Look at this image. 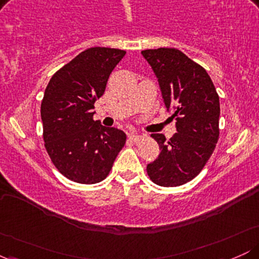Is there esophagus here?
<instances>
[{
    "instance_id": "34e87169",
    "label": "esophagus",
    "mask_w": 259,
    "mask_h": 259,
    "mask_svg": "<svg viewBox=\"0 0 259 259\" xmlns=\"http://www.w3.org/2000/svg\"><path fill=\"white\" fill-rule=\"evenodd\" d=\"M129 139L132 140L133 142H140V140L142 139V136L139 135L138 133H129Z\"/></svg>"
}]
</instances>
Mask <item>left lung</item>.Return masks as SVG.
Listing matches in <instances>:
<instances>
[{"label": "left lung", "instance_id": "left-lung-1", "mask_svg": "<svg viewBox=\"0 0 259 259\" xmlns=\"http://www.w3.org/2000/svg\"><path fill=\"white\" fill-rule=\"evenodd\" d=\"M141 53L177 120V133L169 140L163 134L151 135L160 153L147 164V174L159 186L184 185L200 174L218 142L219 96L206 69L179 50L160 47Z\"/></svg>", "mask_w": 259, "mask_h": 259}]
</instances>
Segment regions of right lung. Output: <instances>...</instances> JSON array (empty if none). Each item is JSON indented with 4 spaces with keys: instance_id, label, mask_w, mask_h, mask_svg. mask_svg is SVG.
<instances>
[{
    "instance_id": "obj_1",
    "label": "right lung",
    "mask_w": 259,
    "mask_h": 259,
    "mask_svg": "<svg viewBox=\"0 0 259 259\" xmlns=\"http://www.w3.org/2000/svg\"><path fill=\"white\" fill-rule=\"evenodd\" d=\"M125 51L91 47L57 70L41 102L44 141L55 167L69 180L106 179L126 141L125 133L94 120L95 102Z\"/></svg>"
}]
</instances>
